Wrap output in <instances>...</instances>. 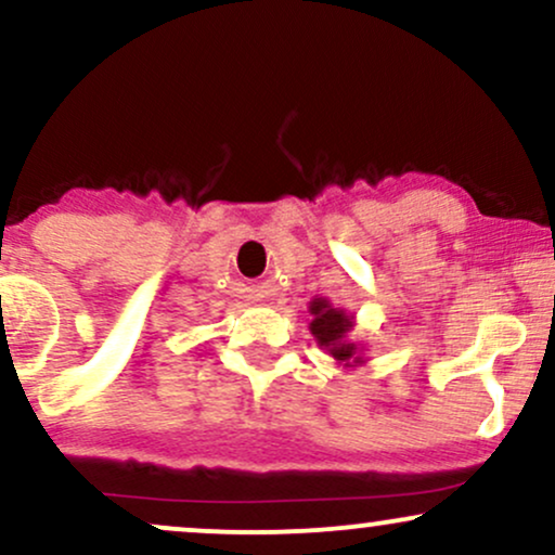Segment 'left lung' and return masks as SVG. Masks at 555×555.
Segmentation results:
<instances>
[{
	"label": "left lung",
	"mask_w": 555,
	"mask_h": 555,
	"mask_svg": "<svg viewBox=\"0 0 555 555\" xmlns=\"http://www.w3.org/2000/svg\"><path fill=\"white\" fill-rule=\"evenodd\" d=\"M310 312L315 320L310 323L312 336L318 338L320 346H325L338 362H351L353 359V344H346V333L351 331V318H346L341 310L331 307L325 299H315L310 305ZM357 362V359H353Z\"/></svg>",
	"instance_id": "8db88e82"
}]
</instances>
